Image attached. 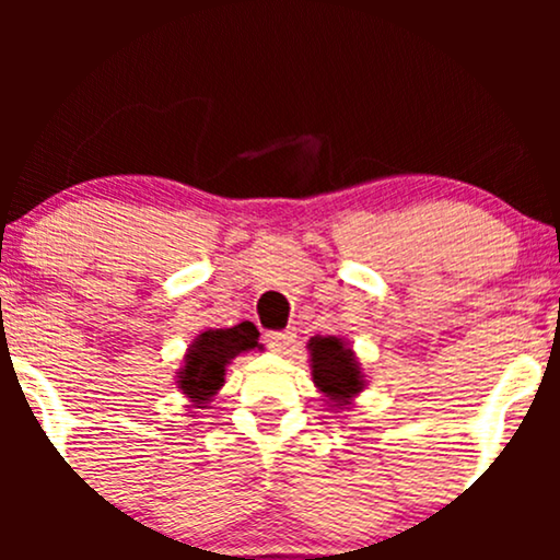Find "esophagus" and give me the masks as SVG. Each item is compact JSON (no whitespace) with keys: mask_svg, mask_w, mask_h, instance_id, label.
I'll return each instance as SVG.
<instances>
[{"mask_svg":"<svg viewBox=\"0 0 560 560\" xmlns=\"http://www.w3.org/2000/svg\"><path fill=\"white\" fill-rule=\"evenodd\" d=\"M294 339H298V331H294V329L268 331V334H266V345L271 347V350H276V352H287L289 347L294 345Z\"/></svg>","mask_w":560,"mask_h":560,"instance_id":"1","label":"esophagus"}]
</instances>
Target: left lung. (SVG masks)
<instances>
[{"instance_id":"8db88e82","label":"left lung","mask_w":560,"mask_h":560,"mask_svg":"<svg viewBox=\"0 0 560 560\" xmlns=\"http://www.w3.org/2000/svg\"><path fill=\"white\" fill-rule=\"evenodd\" d=\"M313 355V382L320 392H326L331 402L345 405L347 397H352L363 387V376L358 371L355 358L337 337H313L311 339Z\"/></svg>"}]
</instances>
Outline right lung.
Returning <instances> with one entry per match:
<instances>
[{
  "label": "right lung",
  "instance_id": "right-lung-1",
  "mask_svg": "<svg viewBox=\"0 0 560 560\" xmlns=\"http://www.w3.org/2000/svg\"><path fill=\"white\" fill-rule=\"evenodd\" d=\"M258 337V329L249 320L231 326V329H210L199 334L189 355H186L178 387L197 405L205 402L223 384V371H226L231 358L244 350H253V347H260Z\"/></svg>",
  "mask_w": 560,
  "mask_h": 560
}]
</instances>
